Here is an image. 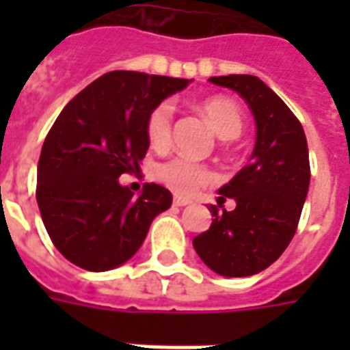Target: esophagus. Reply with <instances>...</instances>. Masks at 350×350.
<instances>
[{
	"label": "esophagus",
	"instance_id": "obj_1",
	"mask_svg": "<svg viewBox=\"0 0 350 350\" xmlns=\"http://www.w3.org/2000/svg\"><path fill=\"white\" fill-rule=\"evenodd\" d=\"M191 204V200H187V198H183V197H174V206H189Z\"/></svg>",
	"mask_w": 350,
	"mask_h": 350
}]
</instances>
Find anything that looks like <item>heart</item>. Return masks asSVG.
I'll return each instance as SVG.
<instances>
[{
    "label": "heart",
    "mask_w": 350,
    "mask_h": 350,
    "mask_svg": "<svg viewBox=\"0 0 350 350\" xmlns=\"http://www.w3.org/2000/svg\"><path fill=\"white\" fill-rule=\"evenodd\" d=\"M208 122L212 123L213 131L221 138H236L243 129V114L238 103L228 97H212L200 105ZM172 112L174 108L168 100H163L148 114L146 120V137L153 148H165L170 140L172 129ZM155 176L161 183H165L180 195H195L198 189L215 182L212 168L206 165L185 159V157H172L161 163L155 168Z\"/></svg>",
    "instance_id": "b5f03b06"
}]
</instances>
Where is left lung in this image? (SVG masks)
I'll use <instances>...</instances> for the list:
<instances>
[{
  "label": "left lung",
  "instance_id": "8db88e82",
  "mask_svg": "<svg viewBox=\"0 0 350 350\" xmlns=\"http://www.w3.org/2000/svg\"><path fill=\"white\" fill-rule=\"evenodd\" d=\"M250 105L257 140L250 165L219 189L210 206L212 225L193 240L202 262L225 278H247L266 270L293 240L309 189V152L306 133L262 80L253 75L212 77ZM232 198L227 213L222 202Z\"/></svg>",
  "mask_w": 350,
  "mask_h": 350
}]
</instances>
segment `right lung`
<instances>
[{
	"label": "right lung",
	"instance_id": "add662e5",
	"mask_svg": "<svg viewBox=\"0 0 350 350\" xmlns=\"http://www.w3.org/2000/svg\"><path fill=\"white\" fill-rule=\"evenodd\" d=\"M191 80L137 71L103 75L72 97L44 138L37 204L50 240L90 271L127 262L152 221L172 204L170 191L146 183L133 197L120 176L137 172L150 148L146 120Z\"/></svg>",
	"mask_w": 350,
	"mask_h": 350
}]
</instances>
